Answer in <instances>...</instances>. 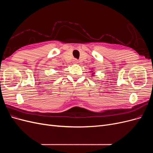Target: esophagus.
<instances>
[{
	"label": "esophagus",
	"instance_id": "obj_1",
	"mask_svg": "<svg viewBox=\"0 0 153 153\" xmlns=\"http://www.w3.org/2000/svg\"><path fill=\"white\" fill-rule=\"evenodd\" d=\"M73 62L74 64H77V63L78 62V60H77L76 59H74L73 60Z\"/></svg>",
	"mask_w": 153,
	"mask_h": 153
}]
</instances>
